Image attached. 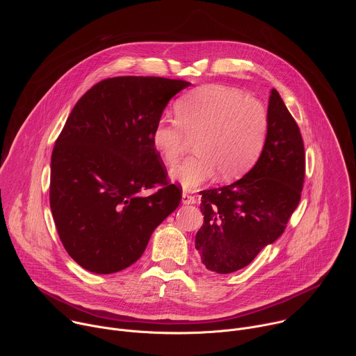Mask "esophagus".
<instances>
[{"label":"esophagus","instance_id":"obj_1","mask_svg":"<svg viewBox=\"0 0 356 356\" xmlns=\"http://www.w3.org/2000/svg\"><path fill=\"white\" fill-rule=\"evenodd\" d=\"M195 201H197V198L194 195H190L187 193L181 194V202H183V204H195Z\"/></svg>","mask_w":356,"mask_h":356}]
</instances>
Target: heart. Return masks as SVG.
<instances>
[{"label": "heart", "mask_w": 356, "mask_h": 356, "mask_svg": "<svg viewBox=\"0 0 356 356\" xmlns=\"http://www.w3.org/2000/svg\"><path fill=\"white\" fill-rule=\"evenodd\" d=\"M175 113L177 121H156L150 145L172 166L194 139L195 155L170 172L184 190L200 187L217 172L222 180L242 175L257 161L266 139V107L235 87L200 86L177 101Z\"/></svg>", "instance_id": "1"}]
</instances>
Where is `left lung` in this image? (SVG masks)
Instances as JSON below:
<instances>
[{"label":"left lung","instance_id":"1","mask_svg":"<svg viewBox=\"0 0 356 356\" xmlns=\"http://www.w3.org/2000/svg\"><path fill=\"white\" fill-rule=\"evenodd\" d=\"M262 154L232 184L200 191L204 224L195 234L201 262L221 275L248 266L286 228L301 197L306 156L302 138L272 88Z\"/></svg>","mask_w":356,"mask_h":356}]
</instances>
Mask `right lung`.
Listing matches in <instances>:
<instances>
[{"mask_svg":"<svg viewBox=\"0 0 356 356\" xmlns=\"http://www.w3.org/2000/svg\"><path fill=\"white\" fill-rule=\"evenodd\" d=\"M184 80L122 76L92 86L72 110L50 162V210L59 238L98 275L135 264L181 200L150 145V131ZM156 185L150 196L141 193Z\"/></svg>","mask_w":356,"mask_h":356,"instance_id":"add662e5","label":"right lung"}]
</instances>
